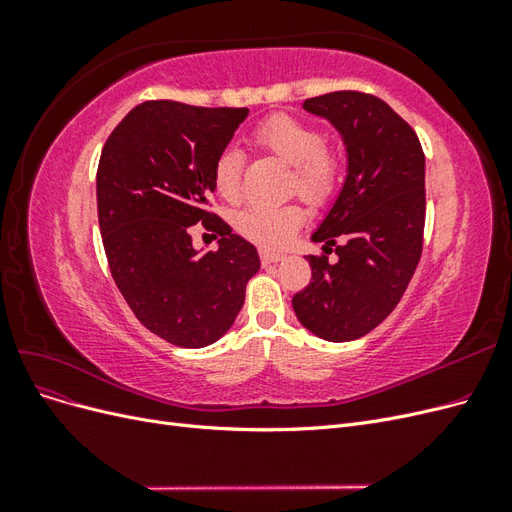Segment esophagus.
<instances>
[{"instance_id":"obj_1","label":"esophagus","mask_w":512,"mask_h":512,"mask_svg":"<svg viewBox=\"0 0 512 512\" xmlns=\"http://www.w3.org/2000/svg\"><path fill=\"white\" fill-rule=\"evenodd\" d=\"M284 258L282 252H275V250H260V262L265 267L269 265H275V262H280Z\"/></svg>"}]
</instances>
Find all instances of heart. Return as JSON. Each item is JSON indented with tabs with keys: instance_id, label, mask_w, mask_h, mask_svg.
<instances>
[{
	"instance_id": "1",
	"label": "heart",
	"mask_w": 512,
	"mask_h": 512,
	"mask_svg": "<svg viewBox=\"0 0 512 512\" xmlns=\"http://www.w3.org/2000/svg\"><path fill=\"white\" fill-rule=\"evenodd\" d=\"M256 149L271 153L294 166L292 188L309 203H324L339 181L342 160L335 147L324 143L322 132L294 115L277 113L260 121L252 130ZM243 156L237 149H224L213 164V185L224 200H237L241 194ZM305 222L301 205H252L237 215V230L260 245H282Z\"/></svg>"
}]
</instances>
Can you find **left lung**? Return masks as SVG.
Wrapping results in <instances>:
<instances>
[{
	"instance_id": "8db88e82",
	"label": "left lung",
	"mask_w": 512,
	"mask_h": 512,
	"mask_svg": "<svg viewBox=\"0 0 512 512\" xmlns=\"http://www.w3.org/2000/svg\"><path fill=\"white\" fill-rule=\"evenodd\" d=\"M303 108L342 134L348 177L312 235L324 254L305 256L312 282L294 294L292 307L307 331L352 342L393 312L421 260L425 153L410 123L363 91H331ZM333 244L335 266L326 256Z\"/></svg>"
}]
</instances>
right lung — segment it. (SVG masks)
<instances>
[{"label": "right lung", "instance_id": "add662e5", "mask_svg": "<svg viewBox=\"0 0 512 512\" xmlns=\"http://www.w3.org/2000/svg\"><path fill=\"white\" fill-rule=\"evenodd\" d=\"M247 113L149 100L102 147L96 192L108 269L143 327L173 346L218 342L260 269L256 247L209 211L213 164ZM198 221L221 235L218 251L193 250Z\"/></svg>", "mask_w": 512, "mask_h": 512}]
</instances>
